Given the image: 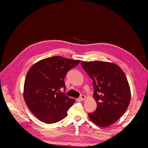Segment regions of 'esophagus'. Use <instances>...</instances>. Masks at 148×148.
Segmentation results:
<instances>
[{
    "mask_svg": "<svg viewBox=\"0 0 148 148\" xmlns=\"http://www.w3.org/2000/svg\"><path fill=\"white\" fill-rule=\"evenodd\" d=\"M79 99H80V100H82V101H84V100L86 99V97H85V96H84V95H82L80 96V97H79Z\"/></svg>",
    "mask_w": 148,
    "mask_h": 148,
    "instance_id": "obj_1",
    "label": "esophagus"
}]
</instances>
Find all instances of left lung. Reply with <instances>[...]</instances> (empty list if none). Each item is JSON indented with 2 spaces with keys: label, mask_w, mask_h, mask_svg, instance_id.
<instances>
[{
  "label": "left lung",
  "mask_w": 148,
  "mask_h": 148,
  "mask_svg": "<svg viewBox=\"0 0 148 148\" xmlns=\"http://www.w3.org/2000/svg\"><path fill=\"white\" fill-rule=\"evenodd\" d=\"M82 66L93 82L97 109L88 116L101 127H108L122 116L130 102L127 78L117 64L103 61H82Z\"/></svg>",
  "instance_id": "8db88e82"
}]
</instances>
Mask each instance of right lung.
<instances>
[{
    "label": "right lung",
    "mask_w": 148,
    "mask_h": 148,
    "mask_svg": "<svg viewBox=\"0 0 148 148\" xmlns=\"http://www.w3.org/2000/svg\"><path fill=\"white\" fill-rule=\"evenodd\" d=\"M79 60L53 56L40 60L28 70L25 78L23 97L29 110L39 120L53 123L64 119L75 101L60 91L66 86V73Z\"/></svg>",
    "instance_id": "add662e5"
}]
</instances>
